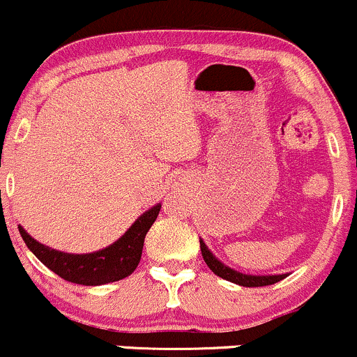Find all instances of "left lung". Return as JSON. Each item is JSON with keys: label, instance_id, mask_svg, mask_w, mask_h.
<instances>
[{"label": "left lung", "instance_id": "left-lung-1", "mask_svg": "<svg viewBox=\"0 0 357 357\" xmlns=\"http://www.w3.org/2000/svg\"><path fill=\"white\" fill-rule=\"evenodd\" d=\"M201 242V255L206 261V264L209 266V270L213 271L215 275H218L220 278L223 280H229L232 284L242 285V287H263V285H271L277 284V282L284 280L287 275H245L241 273V271L232 270L227 264H223L222 261H218L213 256V252L206 248V244L203 242V238H199Z\"/></svg>", "mask_w": 357, "mask_h": 357}]
</instances>
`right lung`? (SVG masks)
Masks as SVG:
<instances>
[{
	"instance_id": "right-lung-1",
	"label": "right lung",
	"mask_w": 357,
	"mask_h": 357,
	"mask_svg": "<svg viewBox=\"0 0 357 357\" xmlns=\"http://www.w3.org/2000/svg\"><path fill=\"white\" fill-rule=\"evenodd\" d=\"M160 209L161 204L153 206L132 223L130 229L119 241L89 255H70V252L56 251L39 244L22 227H18V232L36 258L63 280L79 285H105L109 282L122 280L137 268L146 234L158 218Z\"/></svg>"
}]
</instances>
